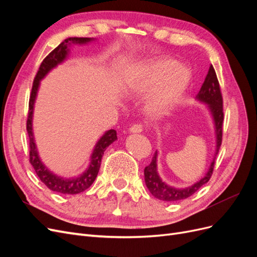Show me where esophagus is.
Returning <instances> with one entry per match:
<instances>
[{
    "label": "esophagus",
    "instance_id": "esophagus-1",
    "mask_svg": "<svg viewBox=\"0 0 257 257\" xmlns=\"http://www.w3.org/2000/svg\"><path fill=\"white\" fill-rule=\"evenodd\" d=\"M128 132H130V133H132V134L142 133V132H143V126L141 125V124H135V125H132L128 128Z\"/></svg>",
    "mask_w": 257,
    "mask_h": 257
}]
</instances>
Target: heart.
<instances>
[{
	"label": "heart",
	"instance_id": "heart-1",
	"mask_svg": "<svg viewBox=\"0 0 257 257\" xmlns=\"http://www.w3.org/2000/svg\"><path fill=\"white\" fill-rule=\"evenodd\" d=\"M191 81V73L169 58H154L131 69L125 81L130 96L147 95L145 112L151 119L168 115L181 102Z\"/></svg>",
	"mask_w": 257,
	"mask_h": 257
}]
</instances>
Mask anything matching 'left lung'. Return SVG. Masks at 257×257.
Wrapping results in <instances>:
<instances>
[{
  "mask_svg": "<svg viewBox=\"0 0 257 257\" xmlns=\"http://www.w3.org/2000/svg\"><path fill=\"white\" fill-rule=\"evenodd\" d=\"M196 100L200 104L207 105L208 110L210 112L213 122L214 130V138H215V147L213 159L210 163L208 170L206 174L201 177L198 181L193 183L192 185L185 186V188H176V186L169 185L160 177L158 172V155L159 151H155L153 159L149 166L145 168V182L148 190L150 191L152 195L160 200L164 201H180L193 195L194 193L197 192L201 186L206 184L213 172L214 161L217 153H219L220 147L222 144V126L224 120L223 113V100L221 95L220 84L216 78V74L212 65H210L208 74L205 78V81L201 85L200 91L196 95Z\"/></svg>",
  "mask_w": 257,
  "mask_h": 257,
  "instance_id": "1",
  "label": "left lung"
}]
</instances>
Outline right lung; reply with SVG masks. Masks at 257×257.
Returning a JSON list of instances; mask_svg holds the SVG:
<instances>
[{
  "instance_id": "add662e5",
  "label": "right lung",
  "mask_w": 257,
  "mask_h": 257,
  "mask_svg": "<svg viewBox=\"0 0 257 257\" xmlns=\"http://www.w3.org/2000/svg\"><path fill=\"white\" fill-rule=\"evenodd\" d=\"M94 41H96V38L93 37H69L62 42L58 47L52 50L42 62L40 69H38L34 79L32 92H31L30 96L29 116L27 121V131L30 138V162L31 164H32L37 177L41 179V181L51 191L61 194H72V195H74V194L81 193L90 188L98 174L100 161H102L105 150L118 139V137H116V132L114 130H108L102 135V137L98 139L94 148H93V151L90 155L89 165L84 172H82L78 176L74 177L60 176L51 172V170L44 164V162L40 157V153H38L33 131L34 106L38 90H40L41 81L52 71L53 68H56L58 65L62 64L67 60L69 52H71L72 46L88 45Z\"/></svg>"
}]
</instances>
